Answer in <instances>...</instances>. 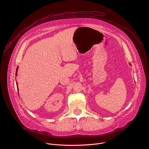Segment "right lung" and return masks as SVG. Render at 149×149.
Here are the masks:
<instances>
[{"label":"right lung","mask_w":149,"mask_h":149,"mask_svg":"<svg viewBox=\"0 0 149 149\" xmlns=\"http://www.w3.org/2000/svg\"><path fill=\"white\" fill-rule=\"evenodd\" d=\"M18 67L17 68V70H16V73H15V75L17 76V71H18Z\"/></svg>","instance_id":"1"}]
</instances>
